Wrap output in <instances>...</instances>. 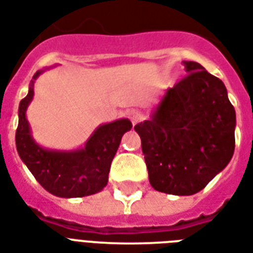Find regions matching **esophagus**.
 <instances>
[{"label":"esophagus","instance_id":"1","mask_svg":"<svg viewBox=\"0 0 253 253\" xmlns=\"http://www.w3.org/2000/svg\"><path fill=\"white\" fill-rule=\"evenodd\" d=\"M128 119L131 121L132 125H136V123H139L141 121H143V114L141 111H138V110H130L128 111Z\"/></svg>","mask_w":253,"mask_h":253}]
</instances>
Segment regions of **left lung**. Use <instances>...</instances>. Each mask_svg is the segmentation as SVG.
Segmentation results:
<instances>
[{
	"label": "left lung",
	"mask_w": 253,
	"mask_h": 253,
	"mask_svg": "<svg viewBox=\"0 0 253 253\" xmlns=\"http://www.w3.org/2000/svg\"><path fill=\"white\" fill-rule=\"evenodd\" d=\"M188 76L166 89L149 121L135 130L155 190L192 196L203 190L235 151L236 112L221 80L196 61Z\"/></svg>",
	"instance_id": "obj_1"
}]
</instances>
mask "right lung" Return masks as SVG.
Wrapping results in <instances>:
<instances>
[{
	"mask_svg": "<svg viewBox=\"0 0 253 253\" xmlns=\"http://www.w3.org/2000/svg\"><path fill=\"white\" fill-rule=\"evenodd\" d=\"M44 72L37 71L29 91L18 106L16 146L22 162L39 184L53 196L63 198L84 197L100 192L108 182L111 162L123 134L131 130L128 119L104 123L92 132L84 147L78 150H49L37 143L27 119V108L33 99L35 80Z\"/></svg>",
	"mask_w": 253,
	"mask_h": 253,
	"instance_id": "obj_1",
	"label": "right lung"
}]
</instances>
